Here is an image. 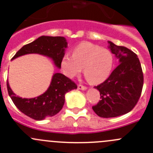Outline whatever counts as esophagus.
Wrapping results in <instances>:
<instances>
[{
	"instance_id": "34e87169",
	"label": "esophagus",
	"mask_w": 153,
	"mask_h": 153,
	"mask_svg": "<svg viewBox=\"0 0 153 153\" xmlns=\"http://www.w3.org/2000/svg\"><path fill=\"white\" fill-rule=\"evenodd\" d=\"M78 90H81V91H85V90H87L88 88H87V87L83 86V85H79L78 86Z\"/></svg>"
}]
</instances>
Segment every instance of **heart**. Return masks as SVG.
Returning a JSON list of instances; mask_svg holds the SVG:
<instances>
[{"label":"heart","mask_w":153,"mask_h":153,"mask_svg":"<svg viewBox=\"0 0 153 153\" xmlns=\"http://www.w3.org/2000/svg\"><path fill=\"white\" fill-rule=\"evenodd\" d=\"M114 56L109 50L89 42L78 44L72 51V56L65 54L61 60L62 72L72 78L84 75L90 84L98 85L106 81L112 72Z\"/></svg>","instance_id":"heart-1"}]
</instances>
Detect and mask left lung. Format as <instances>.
Masks as SVG:
<instances>
[{
    "label": "left lung",
    "instance_id": "obj_1",
    "mask_svg": "<svg viewBox=\"0 0 153 153\" xmlns=\"http://www.w3.org/2000/svg\"><path fill=\"white\" fill-rule=\"evenodd\" d=\"M112 53L119 65L103 83L94 88L101 100L93 106L95 113L102 118H113L129 112L137 102L143 85V75L137 54L128 48L108 41Z\"/></svg>",
    "mask_w": 153,
    "mask_h": 153
}]
</instances>
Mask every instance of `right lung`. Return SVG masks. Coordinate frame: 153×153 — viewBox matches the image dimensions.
Returning <instances> with one entry per match:
<instances>
[{
	"label": "right lung",
	"mask_w": 153,
	"mask_h": 153,
	"mask_svg": "<svg viewBox=\"0 0 153 153\" xmlns=\"http://www.w3.org/2000/svg\"><path fill=\"white\" fill-rule=\"evenodd\" d=\"M68 43L64 37H39L30 44L22 47L13 59L26 54L38 53L52 59L56 67L61 68V60L65 55ZM9 96L16 106L22 113L37 121L56 115L62 109L66 93L77 89V85L62 74L54 73L50 86L44 94L34 98H22L12 91L7 81Z\"/></svg>",
	"instance_id": "obj_1"
}]
</instances>
